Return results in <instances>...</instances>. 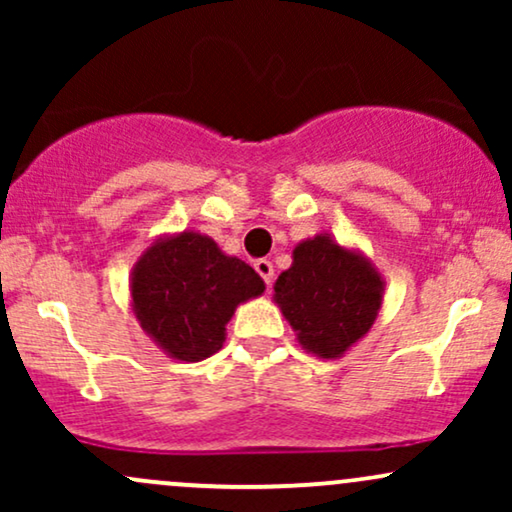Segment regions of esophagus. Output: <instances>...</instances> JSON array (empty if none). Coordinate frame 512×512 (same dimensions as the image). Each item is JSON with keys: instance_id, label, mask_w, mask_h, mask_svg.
I'll use <instances>...</instances> for the list:
<instances>
[{"instance_id": "34e87169", "label": "esophagus", "mask_w": 512, "mask_h": 512, "mask_svg": "<svg viewBox=\"0 0 512 512\" xmlns=\"http://www.w3.org/2000/svg\"><path fill=\"white\" fill-rule=\"evenodd\" d=\"M255 272L262 276L264 279V284H272V279H274V267H272V262L269 260H257L255 262Z\"/></svg>"}]
</instances>
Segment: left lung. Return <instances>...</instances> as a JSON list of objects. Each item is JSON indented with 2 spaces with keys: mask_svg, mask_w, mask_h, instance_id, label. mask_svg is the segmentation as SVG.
Listing matches in <instances>:
<instances>
[{
  "mask_svg": "<svg viewBox=\"0 0 512 512\" xmlns=\"http://www.w3.org/2000/svg\"><path fill=\"white\" fill-rule=\"evenodd\" d=\"M383 293V274L361 250L317 233L293 248L291 267L274 284V303L308 354L339 358L370 332Z\"/></svg>",
  "mask_w": 512,
  "mask_h": 512,
  "instance_id": "8db88e82",
  "label": "left lung"
}]
</instances>
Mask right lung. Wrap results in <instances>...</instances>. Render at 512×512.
Returning a JSON list of instances; mask_svg holds the SVG:
<instances>
[{
  "label": "right lung",
  "mask_w": 512,
  "mask_h": 512,
  "mask_svg": "<svg viewBox=\"0 0 512 512\" xmlns=\"http://www.w3.org/2000/svg\"><path fill=\"white\" fill-rule=\"evenodd\" d=\"M262 293V276L250 264L199 231L158 236L129 274L139 327L158 349L185 363L216 354L238 305Z\"/></svg>",
  "instance_id": "right-lung-1"
}]
</instances>
